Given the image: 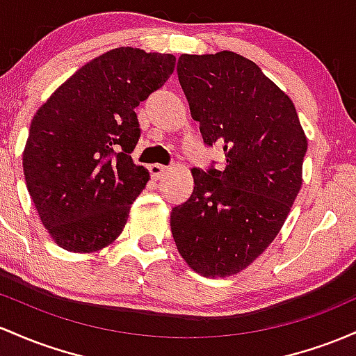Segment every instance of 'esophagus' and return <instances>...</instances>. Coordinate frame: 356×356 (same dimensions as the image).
Instances as JSON below:
<instances>
[{"instance_id":"34e87169","label":"esophagus","mask_w":356,"mask_h":356,"mask_svg":"<svg viewBox=\"0 0 356 356\" xmlns=\"http://www.w3.org/2000/svg\"><path fill=\"white\" fill-rule=\"evenodd\" d=\"M148 170H150L152 177H154L155 181H157V179L162 177V175H165L167 167L165 165H160V163H152V165L148 167Z\"/></svg>"}]
</instances>
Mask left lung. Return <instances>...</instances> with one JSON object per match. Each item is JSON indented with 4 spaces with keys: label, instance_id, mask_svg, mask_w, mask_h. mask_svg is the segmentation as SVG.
<instances>
[{
    "label": "left lung",
    "instance_id": "obj_1",
    "mask_svg": "<svg viewBox=\"0 0 356 356\" xmlns=\"http://www.w3.org/2000/svg\"><path fill=\"white\" fill-rule=\"evenodd\" d=\"M177 76L204 145H222L225 167L191 170L194 191L172 208V236L193 270L228 277L282 228L302 184L307 140L291 97L240 54H184Z\"/></svg>",
    "mask_w": 356,
    "mask_h": 356
}]
</instances>
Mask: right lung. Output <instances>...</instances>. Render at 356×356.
<instances>
[{"mask_svg": "<svg viewBox=\"0 0 356 356\" xmlns=\"http://www.w3.org/2000/svg\"><path fill=\"white\" fill-rule=\"evenodd\" d=\"M170 54L113 49L88 62L33 116L23 174L42 222L64 250L89 253L123 232L150 179L135 165V108L174 72Z\"/></svg>", "mask_w": 356, "mask_h": 356, "instance_id": "add662e5", "label": "right lung"}]
</instances>
